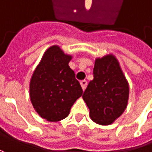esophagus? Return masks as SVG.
Here are the masks:
<instances>
[{"label":"esophagus","mask_w":152,"mask_h":152,"mask_svg":"<svg viewBox=\"0 0 152 152\" xmlns=\"http://www.w3.org/2000/svg\"><path fill=\"white\" fill-rule=\"evenodd\" d=\"M80 85H81V87H82L83 91H85L86 86H87V81H86V80H82V81H80Z\"/></svg>","instance_id":"esophagus-1"}]
</instances>
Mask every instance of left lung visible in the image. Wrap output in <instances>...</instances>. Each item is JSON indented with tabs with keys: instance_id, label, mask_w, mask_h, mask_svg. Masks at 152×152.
<instances>
[{
	"instance_id": "obj_1",
	"label": "left lung",
	"mask_w": 152,
	"mask_h": 152,
	"mask_svg": "<svg viewBox=\"0 0 152 152\" xmlns=\"http://www.w3.org/2000/svg\"><path fill=\"white\" fill-rule=\"evenodd\" d=\"M94 79L83 94L91 118L101 125H109L123 114L129 99V84L117 58L107 55L97 58Z\"/></svg>"
}]
</instances>
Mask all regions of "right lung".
I'll return each mask as SVG.
<instances>
[{"mask_svg":"<svg viewBox=\"0 0 152 152\" xmlns=\"http://www.w3.org/2000/svg\"><path fill=\"white\" fill-rule=\"evenodd\" d=\"M71 58L59 46H51L45 52L30 80L33 107L49 122L67 118L73 103L83 94L75 73L68 66Z\"/></svg>","mask_w":152,"mask_h":152,"instance_id":"1","label":"right lung"}]
</instances>
